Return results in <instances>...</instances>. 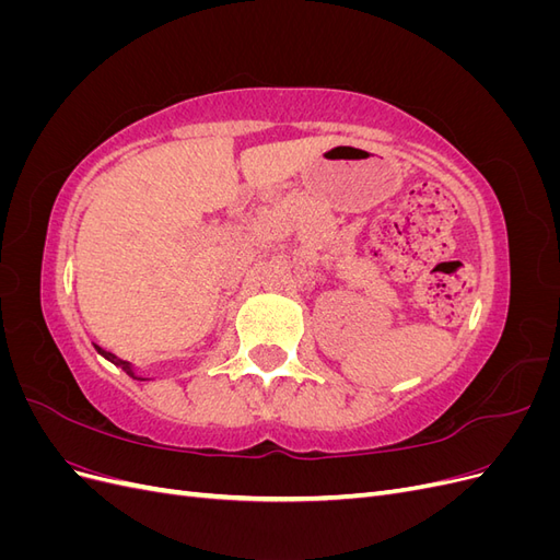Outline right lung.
<instances>
[{"mask_svg":"<svg viewBox=\"0 0 560 560\" xmlns=\"http://www.w3.org/2000/svg\"><path fill=\"white\" fill-rule=\"evenodd\" d=\"M95 350L103 354L105 360H109L112 364H116V366H121L128 376H132V378H138V381H149V378H140V376H135V371H132V366H130V362H126V360H121V358H116V354H112V352H107V350H103L100 346H95Z\"/></svg>","mask_w":560,"mask_h":560,"instance_id":"add662e5","label":"right lung"}]
</instances>
